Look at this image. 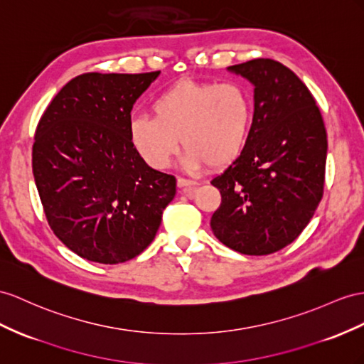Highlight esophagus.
Instances as JSON below:
<instances>
[{
  "instance_id": "34e87169",
  "label": "esophagus",
  "mask_w": 364,
  "mask_h": 364,
  "mask_svg": "<svg viewBox=\"0 0 364 364\" xmlns=\"http://www.w3.org/2000/svg\"><path fill=\"white\" fill-rule=\"evenodd\" d=\"M176 184H178L180 189H191V188H195L198 183L193 180H188V178H178L176 180Z\"/></svg>"
}]
</instances>
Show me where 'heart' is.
<instances>
[{
  "label": "heart",
  "instance_id": "1",
  "mask_svg": "<svg viewBox=\"0 0 364 364\" xmlns=\"http://www.w3.org/2000/svg\"><path fill=\"white\" fill-rule=\"evenodd\" d=\"M152 118L136 117L129 124V139L143 161L166 169L183 144V166L200 171L237 161L252 126V98L234 81L184 80L152 101Z\"/></svg>",
  "mask_w": 364,
  "mask_h": 364
}]
</instances>
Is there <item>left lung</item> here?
Here are the masks:
<instances>
[{"label": "left lung", "instance_id": "left-lung-1", "mask_svg": "<svg viewBox=\"0 0 364 364\" xmlns=\"http://www.w3.org/2000/svg\"><path fill=\"white\" fill-rule=\"evenodd\" d=\"M228 70L254 85L243 154L210 181L221 193L210 228L245 255H269L301 234L324 188L328 135L304 82L282 63L257 58Z\"/></svg>", "mask_w": 364, "mask_h": 364}]
</instances>
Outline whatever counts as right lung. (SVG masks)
Masks as SVG:
<instances>
[{
  "label": "right lung",
  "instance_id": "1",
  "mask_svg": "<svg viewBox=\"0 0 364 364\" xmlns=\"http://www.w3.org/2000/svg\"><path fill=\"white\" fill-rule=\"evenodd\" d=\"M158 75L82 73L36 126L32 169L46 218L89 262L118 264L141 254L175 197V176L149 167L129 139L130 110Z\"/></svg>",
  "mask_w": 364,
  "mask_h": 364
}]
</instances>
